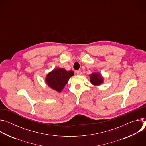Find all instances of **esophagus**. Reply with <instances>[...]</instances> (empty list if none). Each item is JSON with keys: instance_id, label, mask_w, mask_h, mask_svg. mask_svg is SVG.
<instances>
[{"instance_id": "obj_1", "label": "esophagus", "mask_w": 146, "mask_h": 146, "mask_svg": "<svg viewBox=\"0 0 146 146\" xmlns=\"http://www.w3.org/2000/svg\"><path fill=\"white\" fill-rule=\"evenodd\" d=\"M76 73L77 74V75H80L82 74V72L80 71H76Z\"/></svg>"}]
</instances>
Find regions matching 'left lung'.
Returning a JSON list of instances; mask_svg holds the SVG:
<instances>
[{
  "mask_svg": "<svg viewBox=\"0 0 146 146\" xmlns=\"http://www.w3.org/2000/svg\"><path fill=\"white\" fill-rule=\"evenodd\" d=\"M90 82L94 85H96V86L100 85L103 83V78L100 75V74L93 73L90 76Z\"/></svg>",
  "mask_w": 146,
  "mask_h": 146,
  "instance_id": "left-lung-1",
  "label": "left lung"
}]
</instances>
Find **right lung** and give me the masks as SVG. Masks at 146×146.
Masks as SVG:
<instances>
[{
  "instance_id": "right-lung-1",
  "label": "right lung",
  "mask_w": 146,
  "mask_h": 146,
  "mask_svg": "<svg viewBox=\"0 0 146 146\" xmlns=\"http://www.w3.org/2000/svg\"><path fill=\"white\" fill-rule=\"evenodd\" d=\"M74 71H66L64 68L54 69L48 73L46 78V82L48 86L60 92L67 83L70 78L74 75Z\"/></svg>"
}]
</instances>
